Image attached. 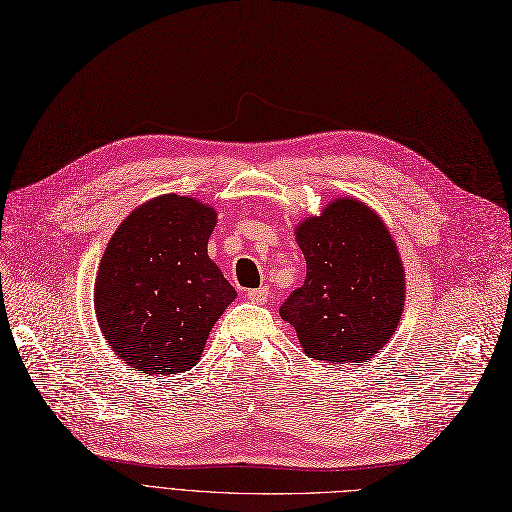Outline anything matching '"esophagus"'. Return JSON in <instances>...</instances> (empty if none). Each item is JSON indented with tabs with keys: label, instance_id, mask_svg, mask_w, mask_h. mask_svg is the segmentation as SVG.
Instances as JSON below:
<instances>
[{
	"label": "esophagus",
	"instance_id": "esophagus-1",
	"mask_svg": "<svg viewBox=\"0 0 512 512\" xmlns=\"http://www.w3.org/2000/svg\"><path fill=\"white\" fill-rule=\"evenodd\" d=\"M268 295H270V289H268V287L253 289V291L246 293V297H249L251 301H255V304H266V301H268Z\"/></svg>",
	"mask_w": 512,
	"mask_h": 512
}]
</instances>
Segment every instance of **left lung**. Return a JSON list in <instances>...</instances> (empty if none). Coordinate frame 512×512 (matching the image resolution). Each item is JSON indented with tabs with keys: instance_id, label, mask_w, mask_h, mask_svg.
Listing matches in <instances>:
<instances>
[{
	"instance_id": "obj_1",
	"label": "left lung",
	"mask_w": 512,
	"mask_h": 512,
	"mask_svg": "<svg viewBox=\"0 0 512 512\" xmlns=\"http://www.w3.org/2000/svg\"><path fill=\"white\" fill-rule=\"evenodd\" d=\"M304 287L280 306L304 352L333 365L369 363L399 329L405 268L384 219L352 196L295 227Z\"/></svg>"
}]
</instances>
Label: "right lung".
<instances>
[{"label":"right lung","instance_id":"obj_1","mask_svg":"<svg viewBox=\"0 0 512 512\" xmlns=\"http://www.w3.org/2000/svg\"><path fill=\"white\" fill-rule=\"evenodd\" d=\"M217 211L189 196L139 204L107 242L94 314L118 358L145 375L192 369L236 289L208 257Z\"/></svg>","mask_w":512,"mask_h":512}]
</instances>
